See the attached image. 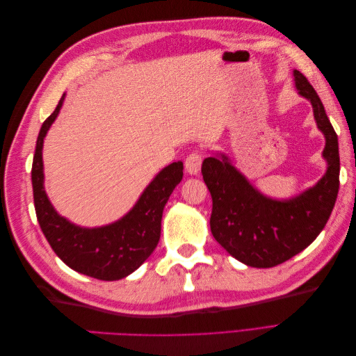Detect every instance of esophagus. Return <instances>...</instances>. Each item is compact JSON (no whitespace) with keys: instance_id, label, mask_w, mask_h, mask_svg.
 <instances>
[{"instance_id":"34e87169","label":"esophagus","mask_w":356,"mask_h":356,"mask_svg":"<svg viewBox=\"0 0 356 356\" xmlns=\"http://www.w3.org/2000/svg\"><path fill=\"white\" fill-rule=\"evenodd\" d=\"M186 170L190 175H197L200 166H202V154L200 153H191L186 159Z\"/></svg>"}]
</instances>
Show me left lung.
I'll list each match as a JSON object with an SVG mask.
<instances>
[{"instance_id":"left-lung-1","label":"left lung","mask_w":356,"mask_h":356,"mask_svg":"<svg viewBox=\"0 0 356 356\" xmlns=\"http://www.w3.org/2000/svg\"><path fill=\"white\" fill-rule=\"evenodd\" d=\"M294 81L298 93L314 106L316 124L325 136L322 156L328 166L315 187L289 200H275L261 195L224 154L202 163L203 181L212 196L213 238L236 260L251 267H273L303 251L325 227L337 199V134L318 93L297 70Z\"/></svg>"}]
</instances>
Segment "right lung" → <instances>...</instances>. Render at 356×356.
Here are the masks:
<instances>
[{
    "label": "right lung",
    "instance_id": "obj_1",
    "mask_svg": "<svg viewBox=\"0 0 356 356\" xmlns=\"http://www.w3.org/2000/svg\"><path fill=\"white\" fill-rule=\"evenodd\" d=\"M65 93L42 123L32 161V190L40 227L51 250L72 270L101 281H117L135 272L152 255L160 239L161 215L172 191L182 179V161L161 169L123 218L104 227H79L51 207L44 191L42 143L56 120Z\"/></svg>",
    "mask_w": 356,
    "mask_h": 356
}]
</instances>
